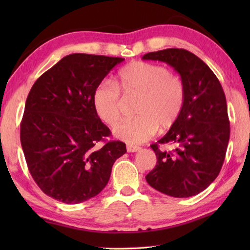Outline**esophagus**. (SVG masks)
Wrapping results in <instances>:
<instances>
[{
    "label": "esophagus",
    "mask_w": 250,
    "mask_h": 250,
    "mask_svg": "<svg viewBox=\"0 0 250 250\" xmlns=\"http://www.w3.org/2000/svg\"><path fill=\"white\" fill-rule=\"evenodd\" d=\"M141 147L140 146H126V151L128 152H137L140 150Z\"/></svg>",
    "instance_id": "esophagus-1"
}]
</instances>
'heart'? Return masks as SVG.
Wrapping results in <instances>:
<instances>
[{"mask_svg": "<svg viewBox=\"0 0 250 250\" xmlns=\"http://www.w3.org/2000/svg\"><path fill=\"white\" fill-rule=\"evenodd\" d=\"M125 96L140 95L135 104L137 117L120 122L113 129L117 138L130 145L153 137L159 126L167 129L179 118L185 100L183 82L166 67L146 62H133L120 71L117 86L104 80L95 89L92 104L97 115L109 125H115L122 115Z\"/></svg>", "mask_w": 250, "mask_h": 250, "instance_id": "heart-1", "label": "heart"}]
</instances>
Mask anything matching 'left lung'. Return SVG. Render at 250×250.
<instances>
[{
	"instance_id": "1",
	"label": "left lung",
	"mask_w": 250,
	"mask_h": 250,
	"mask_svg": "<svg viewBox=\"0 0 250 250\" xmlns=\"http://www.w3.org/2000/svg\"><path fill=\"white\" fill-rule=\"evenodd\" d=\"M145 61L167 62L181 76L185 88L183 108L168 132L158 141L173 143L172 152L152 145L156 166L146 176L150 186L173 197H189L204 191L221 172L229 141L226 97L215 74L186 49L151 52Z\"/></svg>"
}]
</instances>
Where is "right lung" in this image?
Here are the masks:
<instances>
[{
	"instance_id": "1",
	"label": "right lung",
	"mask_w": 250,
	"mask_h": 250,
	"mask_svg": "<svg viewBox=\"0 0 250 250\" xmlns=\"http://www.w3.org/2000/svg\"><path fill=\"white\" fill-rule=\"evenodd\" d=\"M120 57L70 54L33 84L21 124V145L34 181L46 195L66 204L90 200L103 191L121 141L110 135L92 104L95 89Z\"/></svg>"
}]
</instances>
